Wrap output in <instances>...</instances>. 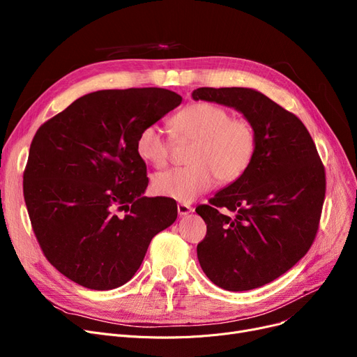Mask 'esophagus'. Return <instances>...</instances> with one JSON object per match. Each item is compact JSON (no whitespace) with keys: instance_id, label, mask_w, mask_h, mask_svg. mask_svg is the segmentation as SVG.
Masks as SVG:
<instances>
[{"instance_id":"34e87169","label":"esophagus","mask_w":357,"mask_h":357,"mask_svg":"<svg viewBox=\"0 0 357 357\" xmlns=\"http://www.w3.org/2000/svg\"><path fill=\"white\" fill-rule=\"evenodd\" d=\"M194 210H192V207L191 205H188V204H178V214L182 217V215H188L190 213H192Z\"/></svg>"}]
</instances>
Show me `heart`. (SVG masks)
I'll use <instances>...</instances> for the list:
<instances>
[{"label":"heart","instance_id":"1","mask_svg":"<svg viewBox=\"0 0 357 357\" xmlns=\"http://www.w3.org/2000/svg\"><path fill=\"white\" fill-rule=\"evenodd\" d=\"M172 135L158 124L140 130L136 147L143 160L163 167L171 160L174 139L194 142L190 166L175 167L153 178L158 195L179 202H192L214 185L237 181L250 166L257 135L253 123L214 102H194L183 107L171 120Z\"/></svg>","mask_w":357,"mask_h":357}]
</instances>
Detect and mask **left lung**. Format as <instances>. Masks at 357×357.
<instances>
[{
	"label": "left lung",
	"mask_w": 357,
	"mask_h": 357,
	"mask_svg": "<svg viewBox=\"0 0 357 357\" xmlns=\"http://www.w3.org/2000/svg\"><path fill=\"white\" fill-rule=\"evenodd\" d=\"M194 100L233 107L256 128L248 171L197 207L207 224L197 255L204 273L227 291L264 287L312 246L326 197L324 165L307 127L250 88H198Z\"/></svg>",
	"instance_id": "left-lung-1"
}]
</instances>
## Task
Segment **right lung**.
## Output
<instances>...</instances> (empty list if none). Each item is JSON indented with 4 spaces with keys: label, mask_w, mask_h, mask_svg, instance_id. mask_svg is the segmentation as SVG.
<instances>
[{
    "label": "right lung",
    "mask_w": 357,
    "mask_h": 357,
    "mask_svg": "<svg viewBox=\"0 0 357 357\" xmlns=\"http://www.w3.org/2000/svg\"><path fill=\"white\" fill-rule=\"evenodd\" d=\"M163 88L86 93L43 123L30 144L23 194L50 264L89 289L135 276L152 238L176 220L171 198L143 197L140 130L181 104Z\"/></svg>",
    "instance_id": "1"
}]
</instances>
